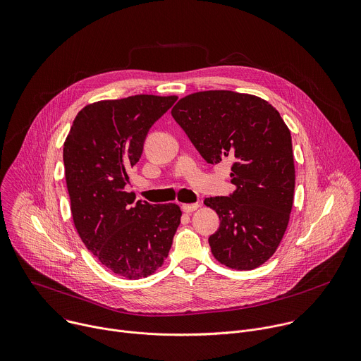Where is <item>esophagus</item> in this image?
<instances>
[{
	"label": "esophagus",
	"mask_w": 361,
	"mask_h": 361,
	"mask_svg": "<svg viewBox=\"0 0 361 361\" xmlns=\"http://www.w3.org/2000/svg\"><path fill=\"white\" fill-rule=\"evenodd\" d=\"M199 206H200L199 203H186V204H182V210H183L185 213H192V212H195Z\"/></svg>",
	"instance_id": "obj_1"
}]
</instances>
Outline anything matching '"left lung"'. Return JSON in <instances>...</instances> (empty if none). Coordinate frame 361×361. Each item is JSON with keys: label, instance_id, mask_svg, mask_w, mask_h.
Returning a JSON list of instances; mask_svg holds the SVG:
<instances>
[{"label": "left lung", "instance_id": "1", "mask_svg": "<svg viewBox=\"0 0 361 361\" xmlns=\"http://www.w3.org/2000/svg\"><path fill=\"white\" fill-rule=\"evenodd\" d=\"M172 116L207 164L229 158L231 196L204 199L221 226L209 238L214 259L252 270L276 252L295 196L292 135L267 101L233 91H202L178 101Z\"/></svg>", "mask_w": 361, "mask_h": 361}]
</instances>
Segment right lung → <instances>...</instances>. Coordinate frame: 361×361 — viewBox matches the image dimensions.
<instances>
[{
    "instance_id": "right-lung-1",
    "label": "right lung",
    "mask_w": 361,
    "mask_h": 361,
    "mask_svg": "<svg viewBox=\"0 0 361 361\" xmlns=\"http://www.w3.org/2000/svg\"><path fill=\"white\" fill-rule=\"evenodd\" d=\"M178 97L135 95L82 108L63 142V166L75 229L112 273L148 277L168 257L182 210L151 204L125 192L149 128Z\"/></svg>"
}]
</instances>
